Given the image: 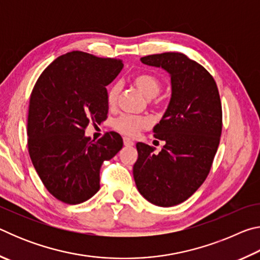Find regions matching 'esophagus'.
<instances>
[{
    "label": "esophagus",
    "mask_w": 260,
    "mask_h": 260,
    "mask_svg": "<svg viewBox=\"0 0 260 260\" xmlns=\"http://www.w3.org/2000/svg\"><path fill=\"white\" fill-rule=\"evenodd\" d=\"M124 144H125V147H133L134 142L128 138H124Z\"/></svg>",
    "instance_id": "34e87169"
}]
</instances>
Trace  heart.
Instances as JSON below:
<instances>
[{"mask_svg": "<svg viewBox=\"0 0 260 260\" xmlns=\"http://www.w3.org/2000/svg\"><path fill=\"white\" fill-rule=\"evenodd\" d=\"M133 83L140 90L144 98L150 100L156 98L161 89V81L151 73H139L133 77ZM120 88L118 85H113L109 88L107 94V101L110 107H113L117 102ZM150 126V120L147 117L129 116L122 114L113 121V128L119 133L127 136H135L141 129Z\"/></svg>", "mask_w": 260, "mask_h": 260, "instance_id": "obj_1", "label": "heart"}]
</instances>
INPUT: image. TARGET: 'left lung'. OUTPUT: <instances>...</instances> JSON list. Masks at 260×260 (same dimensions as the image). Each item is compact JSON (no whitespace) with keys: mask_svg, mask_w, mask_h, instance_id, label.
<instances>
[{"mask_svg":"<svg viewBox=\"0 0 260 260\" xmlns=\"http://www.w3.org/2000/svg\"><path fill=\"white\" fill-rule=\"evenodd\" d=\"M141 61L169 72L172 95L153 127V136L165 146L155 153L148 144L136 143L133 175L144 199L167 208L188 200L208 177L221 135V102L213 77L181 52L149 55Z\"/></svg>","mask_w":260,"mask_h":260,"instance_id":"obj_1","label":"left lung"}]
</instances>
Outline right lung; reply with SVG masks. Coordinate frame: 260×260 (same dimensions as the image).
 Here are the masks:
<instances>
[{"instance_id":"1","label":"right lung","mask_w":260,"mask_h":260,"mask_svg":"<svg viewBox=\"0 0 260 260\" xmlns=\"http://www.w3.org/2000/svg\"><path fill=\"white\" fill-rule=\"evenodd\" d=\"M122 61L83 51L59 56L39 77L30 94L27 146L30 160L52 196L80 204L100 189V170L122 148L116 132L90 141L85 129L107 119V86Z\"/></svg>"}]
</instances>
